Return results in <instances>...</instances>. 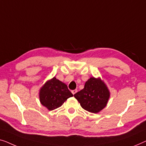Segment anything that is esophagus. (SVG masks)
<instances>
[{
    "label": "esophagus",
    "mask_w": 146,
    "mask_h": 146,
    "mask_svg": "<svg viewBox=\"0 0 146 146\" xmlns=\"http://www.w3.org/2000/svg\"><path fill=\"white\" fill-rule=\"evenodd\" d=\"M77 90H73V91H71V93H72V94H75L76 93H77Z\"/></svg>",
    "instance_id": "esophagus-1"
}]
</instances>
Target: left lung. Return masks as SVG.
Returning a JSON list of instances; mask_svg holds the SVG:
<instances>
[{
    "label": "left lung",
    "instance_id": "8db88e82",
    "mask_svg": "<svg viewBox=\"0 0 146 146\" xmlns=\"http://www.w3.org/2000/svg\"><path fill=\"white\" fill-rule=\"evenodd\" d=\"M110 93L100 77H92L86 81L84 88L74 94L81 107L92 113H98L106 107Z\"/></svg>",
    "mask_w": 146,
    "mask_h": 146
}]
</instances>
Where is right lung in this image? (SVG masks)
I'll use <instances>...</instances> for the list:
<instances>
[{
	"instance_id": "1",
	"label": "right lung",
	"mask_w": 146,
	"mask_h": 146,
	"mask_svg": "<svg viewBox=\"0 0 146 146\" xmlns=\"http://www.w3.org/2000/svg\"><path fill=\"white\" fill-rule=\"evenodd\" d=\"M73 96L66 84L55 77L48 80L39 91L40 103L49 110L60 107L67 98Z\"/></svg>"
}]
</instances>
